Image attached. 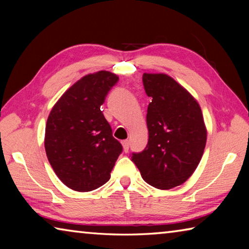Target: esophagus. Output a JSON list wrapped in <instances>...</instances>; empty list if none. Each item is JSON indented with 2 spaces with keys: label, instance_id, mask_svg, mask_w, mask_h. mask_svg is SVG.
Segmentation results:
<instances>
[{
  "label": "esophagus",
  "instance_id": "esophagus-1",
  "mask_svg": "<svg viewBox=\"0 0 249 249\" xmlns=\"http://www.w3.org/2000/svg\"><path fill=\"white\" fill-rule=\"evenodd\" d=\"M122 145H123V148L125 153H127L128 149H129V142L128 141H123L122 142Z\"/></svg>",
  "mask_w": 249,
  "mask_h": 249
}]
</instances>
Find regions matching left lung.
<instances>
[{"mask_svg":"<svg viewBox=\"0 0 249 249\" xmlns=\"http://www.w3.org/2000/svg\"><path fill=\"white\" fill-rule=\"evenodd\" d=\"M142 83L151 98L147 108L148 142L132 161L147 183L169 190L185 182L196 169L206 144V129L199 103L163 73H144Z\"/></svg>","mask_w":249,"mask_h":249,"instance_id":"1","label":"left lung"}]
</instances>
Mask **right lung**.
Segmentation results:
<instances>
[{"mask_svg":"<svg viewBox=\"0 0 249 249\" xmlns=\"http://www.w3.org/2000/svg\"><path fill=\"white\" fill-rule=\"evenodd\" d=\"M117 81L108 71L86 75L62 94L48 116L47 158L58 178L74 191H92L107 183L123 151L101 111Z\"/></svg>","mask_w":249,"mask_h":249,"instance_id":"1","label":"right lung"}]
</instances>
